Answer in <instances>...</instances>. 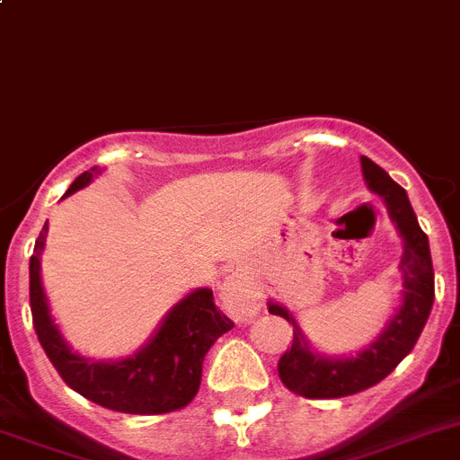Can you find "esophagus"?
I'll list each match as a JSON object with an SVG mask.
<instances>
[{"label": "esophagus", "mask_w": 460, "mask_h": 460, "mask_svg": "<svg viewBox=\"0 0 460 460\" xmlns=\"http://www.w3.org/2000/svg\"><path fill=\"white\" fill-rule=\"evenodd\" d=\"M219 299H222V306L226 308V314L238 320V323H250L261 306L260 295L241 276L226 278V283L222 285V292H219Z\"/></svg>", "instance_id": "1"}]
</instances>
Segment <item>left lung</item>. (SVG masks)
Wrapping results in <instances>:
<instances>
[{
    "mask_svg": "<svg viewBox=\"0 0 460 460\" xmlns=\"http://www.w3.org/2000/svg\"><path fill=\"white\" fill-rule=\"evenodd\" d=\"M362 175L374 194L384 199L388 215L395 222L402 236V304L393 315L391 323L384 327L376 341L362 349L355 358H330L320 355L308 346L302 330L295 323L288 308L276 302H269V314L280 315L295 325L292 346L283 353L278 362V376L296 395L308 400H332L346 397L353 393L367 391L374 384L384 381L393 369L400 365L419 341L420 332L426 327L435 299V273L430 260L428 236L420 231L407 191L391 175L374 164L372 158L360 156Z\"/></svg>",
    "mask_w": 460,
    "mask_h": 460,
    "instance_id": "obj_1",
    "label": "left lung"
}]
</instances>
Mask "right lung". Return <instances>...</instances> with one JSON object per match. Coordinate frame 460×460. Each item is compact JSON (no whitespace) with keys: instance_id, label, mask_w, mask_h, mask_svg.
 I'll return each mask as SVG.
<instances>
[{"instance_id":"obj_1","label":"right lung","mask_w":460,"mask_h":460,"mask_svg":"<svg viewBox=\"0 0 460 460\" xmlns=\"http://www.w3.org/2000/svg\"><path fill=\"white\" fill-rule=\"evenodd\" d=\"M98 172V168L81 172L65 196L91 184ZM46 231L49 226L41 229L30 257V308L41 349L65 384L91 402L121 414H168L187 407L199 393L203 358L212 343L234 327L215 306L212 289L199 288L177 302L137 353L121 360L95 362L69 349L51 318L40 261Z\"/></svg>"}]
</instances>
